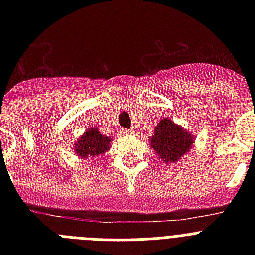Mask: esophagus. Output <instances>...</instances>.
<instances>
[{
  "label": "esophagus",
  "mask_w": 255,
  "mask_h": 255,
  "mask_svg": "<svg viewBox=\"0 0 255 255\" xmlns=\"http://www.w3.org/2000/svg\"><path fill=\"white\" fill-rule=\"evenodd\" d=\"M121 134H124V135H131V134H132V131H131V130L123 129V130H121Z\"/></svg>",
  "instance_id": "1"
}]
</instances>
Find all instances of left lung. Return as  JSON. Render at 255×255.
<instances>
[{
    "label": "left lung",
    "mask_w": 255,
    "mask_h": 255,
    "mask_svg": "<svg viewBox=\"0 0 255 255\" xmlns=\"http://www.w3.org/2000/svg\"><path fill=\"white\" fill-rule=\"evenodd\" d=\"M193 143L194 135L167 117L157 124L154 134L149 139L150 147L163 163H177L182 155L188 154Z\"/></svg>",
    "instance_id": "left-lung-1"
}]
</instances>
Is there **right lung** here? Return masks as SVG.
<instances>
[{
	"mask_svg": "<svg viewBox=\"0 0 255 255\" xmlns=\"http://www.w3.org/2000/svg\"><path fill=\"white\" fill-rule=\"evenodd\" d=\"M112 138L102 135L97 128H89L87 131L74 143V152L79 158L88 159L102 155L111 148Z\"/></svg>",
	"mask_w": 255,
	"mask_h": 255,
	"instance_id": "add662e5",
	"label": "right lung"
}]
</instances>
